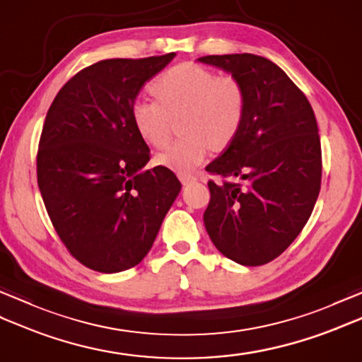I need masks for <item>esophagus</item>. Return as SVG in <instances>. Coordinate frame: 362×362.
I'll use <instances>...</instances> for the list:
<instances>
[{
  "instance_id": "esophagus-1",
  "label": "esophagus",
  "mask_w": 362,
  "mask_h": 362,
  "mask_svg": "<svg viewBox=\"0 0 362 362\" xmlns=\"http://www.w3.org/2000/svg\"><path fill=\"white\" fill-rule=\"evenodd\" d=\"M179 179H180V182L183 183V185H188V183H191V182H194V180H196V175H191V174H180V175H179Z\"/></svg>"
}]
</instances>
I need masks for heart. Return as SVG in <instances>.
Instances as JSON below:
<instances>
[{
    "label": "heart",
    "instance_id": "obj_1",
    "mask_svg": "<svg viewBox=\"0 0 362 362\" xmlns=\"http://www.w3.org/2000/svg\"><path fill=\"white\" fill-rule=\"evenodd\" d=\"M157 101L136 98L130 118L143 140L165 148L171 138L173 118L182 115L185 136L157 157L158 165L188 174L210 156L213 146L227 148L240 134L245 118V91L233 76H216L194 64H180L160 74L152 83Z\"/></svg>",
    "mask_w": 362,
    "mask_h": 362
}]
</instances>
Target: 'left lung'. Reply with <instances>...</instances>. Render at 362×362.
Masks as SVG:
<instances>
[{
    "instance_id": "1",
    "label": "left lung",
    "mask_w": 362,
    "mask_h": 362,
    "mask_svg": "<svg viewBox=\"0 0 362 362\" xmlns=\"http://www.w3.org/2000/svg\"><path fill=\"white\" fill-rule=\"evenodd\" d=\"M241 82L247 99L240 134L205 168L206 233L222 255L261 266L286 250L308 222L322 179L313 107L288 74L255 54L199 57Z\"/></svg>"
}]
</instances>
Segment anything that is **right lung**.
I'll return each instance as SVG.
<instances>
[{"label":"right lung","instance_id":"add662e5","mask_svg":"<svg viewBox=\"0 0 362 362\" xmlns=\"http://www.w3.org/2000/svg\"><path fill=\"white\" fill-rule=\"evenodd\" d=\"M175 57L107 59L60 88L46 113L37 182L54 228L71 255L113 274L148 255L182 185L130 118L141 87Z\"/></svg>","mask_w":362,"mask_h":362}]
</instances>
